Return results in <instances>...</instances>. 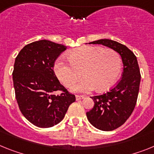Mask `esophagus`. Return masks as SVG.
<instances>
[{
	"label": "esophagus",
	"mask_w": 154,
	"mask_h": 154,
	"mask_svg": "<svg viewBox=\"0 0 154 154\" xmlns=\"http://www.w3.org/2000/svg\"><path fill=\"white\" fill-rule=\"evenodd\" d=\"M85 97V96L84 95H76V100L77 101H80V100L81 99H84Z\"/></svg>",
	"instance_id": "1"
}]
</instances>
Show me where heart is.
<instances>
[{"label":"heart","mask_w":154,"mask_h":154,"mask_svg":"<svg viewBox=\"0 0 154 154\" xmlns=\"http://www.w3.org/2000/svg\"><path fill=\"white\" fill-rule=\"evenodd\" d=\"M69 60L59 59L54 71L63 85L69 88L82 75V79L71 88L74 92H88L97 89L108 90L119 76L122 59L112 49L85 45L73 49L68 54Z\"/></svg>","instance_id":"heart-1"}]
</instances>
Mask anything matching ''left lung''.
<instances>
[{
	"mask_svg": "<svg viewBox=\"0 0 154 154\" xmlns=\"http://www.w3.org/2000/svg\"><path fill=\"white\" fill-rule=\"evenodd\" d=\"M89 44H101L116 50L123 63L122 78L114 88L101 95L93 96V109L86 113L92 125L102 131H112L123 125L136 105L141 75L137 59L130 49L111 39H100Z\"/></svg>",
	"mask_w": 154,
	"mask_h": 154,
	"instance_id": "1",
	"label": "left lung"
}]
</instances>
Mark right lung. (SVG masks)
I'll list each match as a JSON object with an SVG mask.
<instances>
[{"mask_svg":"<svg viewBox=\"0 0 154 154\" xmlns=\"http://www.w3.org/2000/svg\"><path fill=\"white\" fill-rule=\"evenodd\" d=\"M66 47L49 40L28 44L15 59L13 70L15 97L25 119L39 128L60 122L76 101L55 74V61ZM61 93L56 96V91Z\"/></svg>","mask_w":154,"mask_h":154,"instance_id":"add662e5","label":"right lung"}]
</instances>
